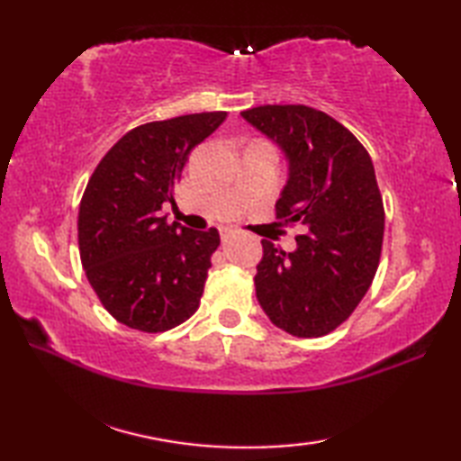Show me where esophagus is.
Here are the masks:
<instances>
[{
    "mask_svg": "<svg viewBox=\"0 0 461 461\" xmlns=\"http://www.w3.org/2000/svg\"><path fill=\"white\" fill-rule=\"evenodd\" d=\"M220 236H221V241H228V240L231 238V230L221 228V230H220Z\"/></svg>",
    "mask_w": 461,
    "mask_h": 461,
    "instance_id": "1",
    "label": "esophagus"
}]
</instances>
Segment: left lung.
Listing matches in <instances>:
<instances>
[{
	"instance_id": "obj_1",
	"label": "left lung",
	"mask_w": 461,
	"mask_h": 461,
	"mask_svg": "<svg viewBox=\"0 0 461 461\" xmlns=\"http://www.w3.org/2000/svg\"><path fill=\"white\" fill-rule=\"evenodd\" d=\"M241 116L285 150L289 182L276 220L303 228L293 253L261 240L258 299L289 335L325 337L355 312L378 269L384 203L372 158L347 126L307 104H263Z\"/></svg>"
}]
</instances>
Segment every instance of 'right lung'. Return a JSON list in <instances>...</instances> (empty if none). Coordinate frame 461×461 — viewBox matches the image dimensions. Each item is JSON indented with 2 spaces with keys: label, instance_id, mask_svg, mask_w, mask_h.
<instances>
[{
  "label": "right lung",
  "instance_id": "add662e5",
  "mask_svg": "<svg viewBox=\"0 0 461 461\" xmlns=\"http://www.w3.org/2000/svg\"><path fill=\"white\" fill-rule=\"evenodd\" d=\"M228 113H195L126 132L96 164L79 208L81 263L103 307L122 325L164 332L200 307L218 230L162 215L195 144Z\"/></svg>",
  "mask_w": 461,
  "mask_h": 461
}]
</instances>
